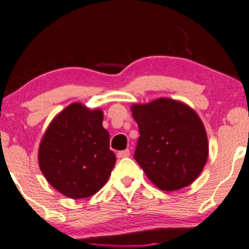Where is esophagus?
Returning a JSON list of instances; mask_svg holds the SVG:
<instances>
[{
    "label": "esophagus",
    "instance_id": "1",
    "mask_svg": "<svg viewBox=\"0 0 249 249\" xmlns=\"http://www.w3.org/2000/svg\"><path fill=\"white\" fill-rule=\"evenodd\" d=\"M127 157H130V151L128 150H124V151H119L118 153H117V158L118 159H123V158H127Z\"/></svg>",
    "mask_w": 249,
    "mask_h": 249
}]
</instances>
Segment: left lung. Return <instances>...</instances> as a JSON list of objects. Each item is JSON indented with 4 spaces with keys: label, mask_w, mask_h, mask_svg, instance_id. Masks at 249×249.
<instances>
[{
    "label": "left lung",
    "mask_w": 249,
    "mask_h": 249,
    "mask_svg": "<svg viewBox=\"0 0 249 249\" xmlns=\"http://www.w3.org/2000/svg\"><path fill=\"white\" fill-rule=\"evenodd\" d=\"M139 137L134 159L161 191L190 186L204 170L208 141L204 123L185 103L158 98L131 105Z\"/></svg>",
    "instance_id": "1"
}]
</instances>
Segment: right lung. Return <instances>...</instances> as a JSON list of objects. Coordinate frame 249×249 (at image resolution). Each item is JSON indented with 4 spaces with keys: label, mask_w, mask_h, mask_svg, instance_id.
<instances>
[{
    "label": "right lung",
    "mask_w": 249,
    "mask_h": 249,
    "mask_svg": "<svg viewBox=\"0 0 249 249\" xmlns=\"http://www.w3.org/2000/svg\"><path fill=\"white\" fill-rule=\"evenodd\" d=\"M101 108L72 103L45 130L38 165L47 181L70 199L89 198L107 184L116 164Z\"/></svg>",
    "instance_id": "1"
}]
</instances>
